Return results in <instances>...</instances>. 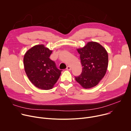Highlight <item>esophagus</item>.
Returning <instances> with one entry per match:
<instances>
[{"mask_svg":"<svg viewBox=\"0 0 131 131\" xmlns=\"http://www.w3.org/2000/svg\"><path fill=\"white\" fill-rule=\"evenodd\" d=\"M66 69H67V70H71V68L70 67H69V66H68V67H67Z\"/></svg>","mask_w":131,"mask_h":131,"instance_id":"esophagus-1","label":"esophagus"}]
</instances>
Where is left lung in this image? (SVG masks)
I'll use <instances>...</instances> for the list:
<instances>
[{
  "label": "left lung",
  "instance_id": "1",
  "mask_svg": "<svg viewBox=\"0 0 131 131\" xmlns=\"http://www.w3.org/2000/svg\"><path fill=\"white\" fill-rule=\"evenodd\" d=\"M82 66L81 74L75 77L76 81L84 89L97 85L107 71L108 55L99 43L91 41L82 48L78 49Z\"/></svg>",
  "mask_w": 131,
  "mask_h": 131
}]
</instances>
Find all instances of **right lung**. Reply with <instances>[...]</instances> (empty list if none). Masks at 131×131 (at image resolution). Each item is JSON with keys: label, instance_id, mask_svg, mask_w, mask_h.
<instances>
[{"label": "right lung", "instance_id": "right-lung-1", "mask_svg": "<svg viewBox=\"0 0 131 131\" xmlns=\"http://www.w3.org/2000/svg\"><path fill=\"white\" fill-rule=\"evenodd\" d=\"M51 53L43 45H38L29 49L24 56V69L28 78L41 90L51 89L62 71L49 58Z\"/></svg>", "mask_w": 131, "mask_h": 131}]
</instances>
